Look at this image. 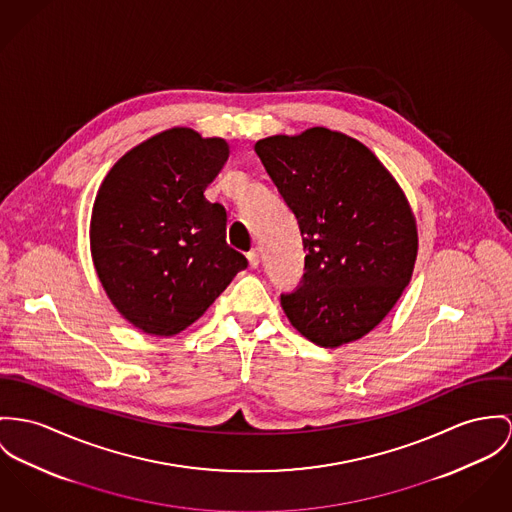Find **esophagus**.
Segmentation results:
<instances>
[{
    "instance_id": "esophagus-1",
    "label": "esophagus",
    "mask_w": 512,
    "mask_h": 512,
    "mask_svg": "<svg viewBox=\"0 0 512 512\" xmlns=\"http://www.w3.org/2000/svg\"><path fill=\"white\" fill-rule=\"evenodd\" d=\"M247 261H249V267H251V269H257V267H259V251H257V249H251V251L247 253Z\"/></svg>"
}]
</instances>
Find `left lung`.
Masks as SVG:
<instances>
[{"label": "left lung", "instance_id": "left-lung-1", "mask_svg": "<svg viewBox=\"0 0 512 512\" xmlns=\"http://www.w3.org/2000/svg\"><path fill=\"white\" fill-rule=\"evenodd\" d=\"M294 212L306 265L282 294L290 323L315 345L335 349L370 333L409 284L417 224L392 173L364 144L323 126L255 144Z\"/></svg>", "mask_w": 512, "mask_h": 512}]
</instances>
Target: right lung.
<instances>
[{"instance_id": "add662e5", "label": "right lung", "mask_w": 512, "mask_h": 512, "mask_svg": "<svg viewBox=\"0 0 512 512\" xmlns=\"http://www.w3.org/2000/svg\"><path fill=\"white\" fill-rule=\"evenodd\" d=\"M228 156L222 138L169 128L126 152L99 187L93 265L113 306L144 333H181L247 267L226 243V208L204 198Z\"/></svg>"}]
</instances>
